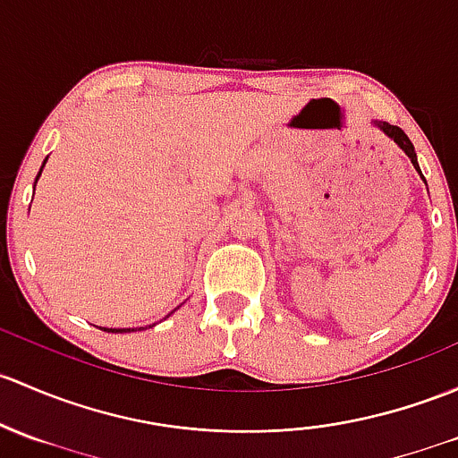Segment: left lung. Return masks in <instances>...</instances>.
<instances>
[{
  "label": "left lung",
  "mask_w": 458,
  "mask_h": 458,
  "mask_svg": "<svg viewBox=\"0 0 458 458\" xmlns=\"http://www.w3.org/2000/svg\"><path fill=\"white\" fill-rule=\"evenodd\" d=\"M373 124L377 129H382L384 133H386L388 138H391V140L397 144L399 148H402L403 153H406L408 157H411V162H412V166L417 168V171H420V165H417V153H415V147H412V142L408 140V136L406 133L402 131V129L399 127H394V124H388V123H379V120H373ZM421 173V171H420Z\"/></svg>",
  "instance_id": "1"
}]
</instances>
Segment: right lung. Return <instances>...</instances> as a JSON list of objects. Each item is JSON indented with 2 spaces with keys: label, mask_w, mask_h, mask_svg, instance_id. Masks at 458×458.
<instances>
[{
  "label": "right lung",
  "mask_w": 458,
  "mask_h": 458,
  "mask_svg": "<svg viewBox=\"0 0 458 458\" xmlns=\"http://www.w3.org/2000/svg\"><path fill=\"white\" fill-rule=\"evenodd\" d=\"M46 162L47 160H43V166H46ZM43 166H41V171H43ZM41 171H38V175H41ZM38 175H37V180H38ZM37 180H35V184H37ZM140 329H144V327H140ZM103 331H112V334H127V331H136V329H107V327H103Z\"/></svg>",
  "instance_id": "obj_1"
}]
</instances>
